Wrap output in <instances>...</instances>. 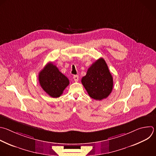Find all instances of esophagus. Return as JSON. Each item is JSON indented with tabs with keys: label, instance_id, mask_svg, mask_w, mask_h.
Here are the masks:
<instances>
[{
	"label": "esophagus",
	"instance_id": "1",
	"mask_svg": "<svg viewBox=\"0 0 156 156\" xmlns=\"http://www.w3.org/2000/svg\"><path fill=\"white\" fill-rule=\"evenodd\" d=\"M73 79H74V80H75V82L78 81V80H79L78 75H74V76H73Z\"/></svg>",
	"mask_w": 156,
	"mask_h": 156
}]
</instances>
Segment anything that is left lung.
Here are the masks:
<instances>
[{
  "instance_id": "1",
  "label": "left lung",
  "mask_w": 156,
  "mask_h": 156,
  "mask_svg": "<svg viewBox=\"0 0 156 156\" xmlns=\"http://www.w3.org/2000/svg\"><path fill=\"white\" fill-rule=\"evenodd\" d=\"M81 83L91 98L101 100L108 97L113 89V80L105 61L100 58L93 63Z\"/></svg>"
}]
</instances>
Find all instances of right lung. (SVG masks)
Masks as SVG:
<instances>
[{
    "label": "right lung",
    "instance_id": "right-lung-1",
    "mask_svg": "<svg viewBox=\"0 0 156 156\" xmlns=\"http://www.w3.org/2000/svg\"><path fill=\"white\" fill-rule=\"evenodd\" d=\"M38 81L42 89L53 98L60 97L70 83L69 79L52 62L47 64L40 72Z\"/></svg>",
    "mask_w": 156,
    "mask_h": 156
}]
</instances>
